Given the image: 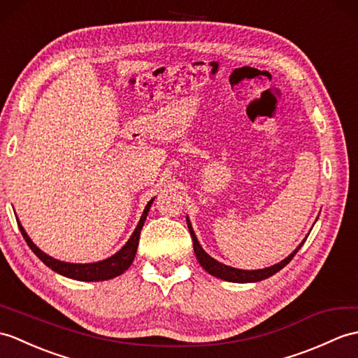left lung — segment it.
<instances>
[{"label": "left lung", "mask_w": 358, "mask_h": 358, "mask_svg": "<svg viewBox=\"0 0 358 358\" xmlns=\"http://www.w3.org/2000/svg\"><path fill=\"white\" fill-rule=\"evenodd\" d=\"M186 221H187V227H189V231H190V236H192V241H194V252H195V256H196L199 265H201V267L207 273H210L212 276H215V278H220V279L227 280V282H238V284H245V282H259V280H264V279L273 276L274 273H278L279 270L284 268L285 265L293 259L294 255L299 252V248H301L303 245L305 241H306V238H305L302 243L297 245V248L292 255L287 256L284 261H280L278 264L271 265V267L261 268V270H239V268L229 267V265H224V264L218 262L217 259H213L212 256L207 255L203 250V247L199 245L198 239L195 236V231L192 229V224H190L189 218H186Z\"/></svg>", "instance_id": "left-lung-1"}]
</instances>
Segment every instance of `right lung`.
<instances>
[{
  "label": "right lung",
  "instance_id": "obj_1",
  "mask_svg": "<svg viewBox=\"0 0 358 358\" xmlns=\"http://www.w3.org/2000/svg\"><path fill=\"white\" fill-rule=\"evenodd\" d=\"M154 201V198L149 201L145 207L143 213H141V218L137 224L136 230L132 231L131 238L128 239V243L124 244L117 253H114L113 256L106 257L103 261L99 262H91V264H71V262H64V261H57L55 257L48 256L47 253H44L43 250L33 244V241L29 238V235L26 234V230L21 226L20 220L18 221V227L21 230V234L26 239V243L29 244V247L31 248V252L35 253L41 261H43L48 268H52L53 271L62 274L65 278L70 279H76V280H84V282H99V280H108L113 279L115 276H120V274L129 268V265L132 264L137 253V247H138V239H140V231L141 227H143L145 220L148 217V212L151 209V204Z\"/></svg>",
  "mask_w": 358,
  "mask_h": 358
}]
</instances>
